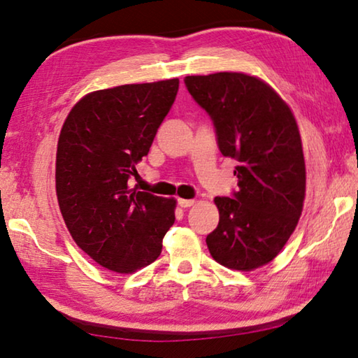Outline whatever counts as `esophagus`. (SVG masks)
I'll use <instances>...</instances> for the list:
<instances>
[{"instance_id":"esophagus-1","label":"esophagus","mask_w":358,"mask_h":358,"mask_svg":"<svg viewBox=\"0 0 358 358\" xmlns=\"http://www.w3.org/2000/svg\"><path fill=\"white\" fill-rule=\"evenodd\" d=\"M194 203H196V201H192V199H178V205H180L181 208L192 207Z\"/></svg>"}]
</instances>
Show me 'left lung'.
<instances>
[{"mask_svg": "<svg viewBox=\"0 0 358 358\" xmlns=\"http://www.w3.org/2000/svg\"><path fill=\"white\" fill-rule=\"evenodd\" d=\"M187 92L210 115L220 151L238 161L232 197H215L220 224L211 257L251 271L273 260L296 227L306 187L299 126L270 85L241 72L187 76Z\"/></svg>", "mask_w": 358, "mask_h": 358, "instance_id": "obj_1", "label": "left lung"}]
</instances>
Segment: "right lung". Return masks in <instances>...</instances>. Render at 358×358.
I'll return each mask as SVG.
<instances>
[{"label":"right lung","mask_w":358,"mask_h":358,"mask_svg":"<svg viewBox=\"0 0 358 358\" xmlns=\"http://www.w3.org/2000/svg\"><path fill=\"white\" fill-rule=\"evenodd\" d=\"M178 85L171 78L93 92L72 107L59 132L55 178L66 227L82 251L117 273L155 262L175 222V199L128 183Z\"/></svg>","instance_id":"1"}]
</instances>
